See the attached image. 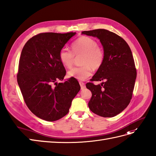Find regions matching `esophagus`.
<instances>
[{"label": "esophagus", "instance_id": "1", "mask_svg": "<svg viewBox=\"0 0 156 156\" xmlns=\"http://www.w3.org/2000/svg\"><path fill=\"white\" fill-rule=\"evenodd\" d=\"M79 83H80V85L81 90H83V89H84V88H85L86 86H85V83H84L82 82H79Z\"/></svg>", "mask_w": 156, "mask_h": 156}]
</instances>
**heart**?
<instances>
[{"label":"heart","instance_id":"1","mask_svg":"<svg viewBox=\"0 0 156 156\" xmlns=\"http://www.w3.org/2000/svg\"><path fill=\"white\" fill-rule=\"evenodd\" d=\"M73 52L62 48L60 51L58 57L62 65L69 69L74 62V55H82L80 67H75L68 72V76L78 80H85L92 73L100 68L104 61V52L98 45L95 39L87 36L78 38L71 45Z\"/></svg>","mask_w":156,"mask_h":156}]
</instances>
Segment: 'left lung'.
Returning <instances> with one entry per match:
<instances>
[{"instance_id":"1","label":"left lung","mask_w":156,"mask_h":156,"mask_svg":"<svg viewBox=\"0 0 156 156\" xmlns=\"http://www.w3.org/2000/svg\"><path fill=\"white\" fill-rule=\"evenodd\" d=\"M82 34L99 39L105 55L102 66L90 80L101 81V84L86 83L92 94L89 108L103 117L116 116L129 105L136 78L130 48L122 37L107 30L84 31Z\"/></svg>"}]
</instances>
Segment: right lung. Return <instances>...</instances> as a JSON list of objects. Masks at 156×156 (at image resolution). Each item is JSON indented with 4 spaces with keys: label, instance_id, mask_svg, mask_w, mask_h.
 I'll use <instances>...</instances> for the list:
<instances>
[{
    "label": "right lung",
    "instance_id": "obj_1",
    "mask_svg": "<svg viewBox=\"0 0 156 156\" xmlns=\"http://www.w3.org/2000/svg\"><path fill=\"white\" fill-rule=\"evenodd\" d=\"M75 35L76 32L39 34L30 39L22 51L18 86L29 109L45 121H55L65 117L80 90L74 78L57 83L66 75L59 52Z\"/></svg>",
    "mask_w": 156,
    "mask_h": 156
}]
</instances>
